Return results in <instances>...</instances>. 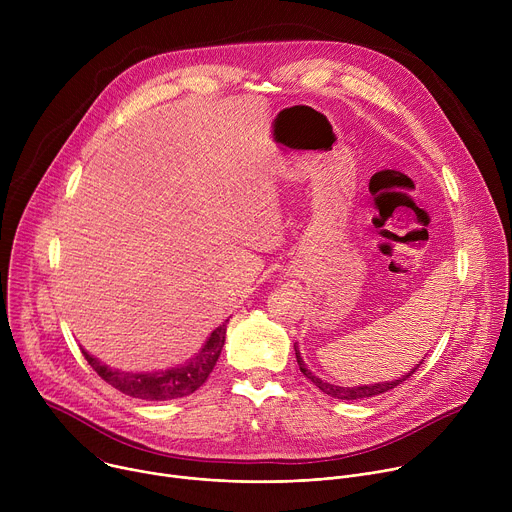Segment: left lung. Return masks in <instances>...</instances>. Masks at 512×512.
Segmentation results:
<instances>
[{
  "label": "left lung",
  "mask_w": 512,
  "mask_h": 512,
  "mask_svg": "<svg viewBox=\"0 0 512 512\" xmlns=\"http://www.w3.org/2000/svg\"><path fill=\"white\" fill-rule=\"evenodd\" d=\"M294 350H296V358H298V364H300V371L304 373V377L306 379H310L322 393H326V395H330V397H334V399H344V401H354V399H369V397H375V395H381V393H387V391H391V389H395L397 385H401L403 381H407L417 369H419V364L423 362H419L415 369H411L407 375H403V377H399V379H395V381H385V383H375V385H360V387H338V385H330V383H326V381H322V379H318L306 364H304V358H302V354H300V350H298V346L294 344Z\"/></svg>",
  "instance_id": "left-lung-1"
}]
</instances>
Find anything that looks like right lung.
<instances>
[{"mask_svg":"<svg viewBox=\"0 0 512 512\" xmlns=\"http://www.w3.org/2000/svg\"><path fill=\"white\" fill-rule=\"evenodd\" d=\"M227 322H223L208 336L202 350L194 358H190L186 364H180V367L166 369V371H156V373H127V371L111 369L99 358L91 356L85 348L81 350L87 362L93 367V371L117 391L143 401H170V399H180L194 393L208 379L218 356H221L225 336H227Z\"/></svg>","mask_w":512,"mask_h":512,"instance_id":"1","label":"right lung"}]
</instances>
